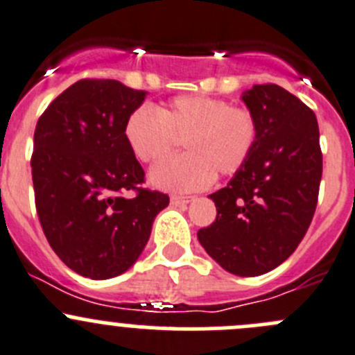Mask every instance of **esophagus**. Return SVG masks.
Segmentation results:
<instances>
[{"instance_id": "obj_1", "label": "esophagus", "mask_w": 355, "mask_h": 355, "mask_svg": "<svg viewBox=\"0 0 355 355\" xmlns=\"http://www.w3.org/2000/svg\"><path fill=\"white\" fill-rule=\"evenodd\" d=\"M195 200L193 195H187V197H180V195H174L171 197V204L175 205V207H184V205L191 204Z\"/></svg>"}]
</instances>
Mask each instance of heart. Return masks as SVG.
Returning a JSON list of instances; mask_svg holds the SVG:
<instances>
[{
	"label": "heart",
	"mask_w": 355,
	"mask_h": 355,
	"mask_svg": "<svg viewBox=\"0 0 355 355\" xmlns=\"http://www.w3.org/2000/svg\"><path fill=\"white\" fill-rule=\"evenodd\" d=\"M123 136L141 162L153 164L183 139L187 155L160 162L150 171L151 187L172 193L207 188L216 172L230 175L251 157L258 121L245 107L225 99L181 96L151 110L141 106L125 120Z\"/></svg>",
	"instance_id": "obj_1"
}]
</instances>
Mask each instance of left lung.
<instances>
[{
  "instance_id": "8db88e82",
  "label": "left lung",
  "mask_w": 355,
  "mask_h": 355,
  "mask_svg": "<svg viewBox=\"0 0 355 355\" xmlns=\"http://www.w3.org/2000/svg\"><path fill=\"white\" fill-rule=\"evenodd\" d=\"M241 99L258 121V141L230 183L209 195L218 216L197 237L226 272L256 277L286 261L305 237L322 153L315 114L286 89L252 85Z\"/></svg>"
}]
</instances>
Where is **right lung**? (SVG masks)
Masks as SVG:
<instances>
[{"instance_id": "1", "label": "right lung", "mask_w": 355, "mask_h": 355, "mask_svg": "<svg viewBox=\"0 0 355 355\" xmlns=\"http://www.w3.org/2000/svg\"><path fill=\"white\" fill-rule=\"evenodd\" d=\"M116 80H80L36 123L35 200L50 248L73 272L104 281L143 252L167 195L139 188L144 171L125 141V120L146 99ZM134 189V198L125 191Z\"/></svg>"}]
</instances>
